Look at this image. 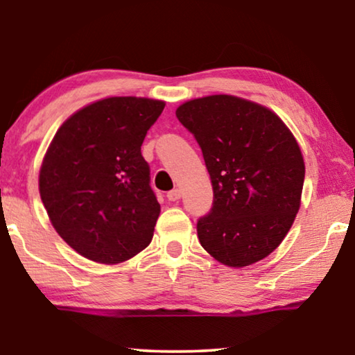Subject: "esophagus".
<instances>
[{
  "instance_id": "esophagus-1",
  "label": "esophagus",
  "mask_w": 355,
  "mask_h": 355,
  "mask_svg": "<svg viewBox=\"0 0 355 355\" xmlns=\"http://www.w3.org/2000/svg\"><path fill=\"white\" fill-rule=\"evenodd\" d=\"M166 197H168V200L178 202L179 198H181V191H179V189H173V191H169V192L166 193Z\"/></svg>"
}]
</instances>
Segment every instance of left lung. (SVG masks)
<instances>
[{"instance_id": "8db88e82", "label": "left lung", "mask_w": 355, "mask_h": 355, "mask_svg": "<svg viewBox=\"0 0 355 355\" xmlns=\"http://www.w3.org/2000/svg\"><path fill=\"white\" fill-rule=\"evenodd\" d=\"M176 116L200 145L213 186L210 211L197 221L202 247L234 268L268 257L300 207L297 140L273 111L239 96L186 101Z\"/></svg>"}]
</instances>
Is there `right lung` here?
<instances>
[{
  "mask_svg": "<svg viewBox=\"0 0 355 355\" xmlns=\"http://www.w3.org/2000/svg\"><path fill=\"white\" fill-rule=\"evenodd\" d=\"M164 101L111 96L66 119L40 168L38 187L58 234L85 259L114 265L150 244L159 203L142 157Z\"/></svg>",
  "mask_w": 355,
  "mask_h": 355,
  "instance_id": "obj_1",
  "label": "right lung"
}]
</instances>
